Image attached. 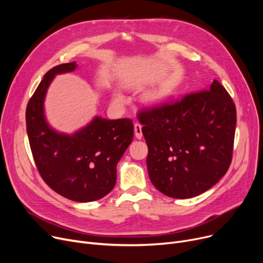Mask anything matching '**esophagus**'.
<instances>
[{
  "label": "esophagus",
  "mask_w": 263,
  "mask_h": 263,
  "mask_svg": "<svg viewBox=\"0 0 263 263\" xmlns=\"http://www.w3.org/2000/svg\"><path fill=\"white\" fill-rule=\"evenodd\" d=\"M134 134H135V137H136V139H139V140H141L142 137H143L142 124H141V123H139V122L134 123Z\"/></svg>",
  "instance_id": "esophagus-1"
}]
</instances>
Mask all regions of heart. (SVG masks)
<instances>
[{
	"label": "heart",
	"instance_id": "b5f03b06",
	"mask_svg": "<svg viewBox=\"0 0 263 263\" xmlns=\"http://www.w3.org/2000/svg\"><path fill=\"white\" fill-rule=\"evenodd\" d=\"M115 99H116L118 102H126V101H127L126 97H124V95H123L122 92H120V91H117V92L115 93Z\"/></svg>",
	"mask_w": 263,
	"mask_h": 263
}]
</instances>
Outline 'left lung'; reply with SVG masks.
<instances>
[{"instance_id": "1", "label": "left lung", "mask_w": 263, "mask_h": 263, "mask_svg": "<svg viewBox=\"0 0 263 263\" xmlns=\"http://www.w3.org/2000/svg\"><path fill=\"white\" fill-rule=\"evenodd\" d=\"M139 120L148 146L149 178L164 195L198 196L227 173L237 112L218 81L208 90L144 109Z\"/></svg>"}]
</instances>
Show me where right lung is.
<instances>
[{"label":"right lung","mask_w":263,"mask_h":263,"mask_svg":"<svg viewBox=\"0 0 263 263\" xmlns=\"http://www.w3.org/2000/svg\"><path fill=\"white\" fill-rule=\"evenodd\" d=\"M76 62L55 66L45 74L27 103L26 131L37 170L60 195L79 202L98 200L113 190L116 166L133 140V122L96 116L73 134L54 130L45 115L48 88L57 74L74 71Z\"/></svg>","instance_id":"right-lung-1"}]
</instances>
